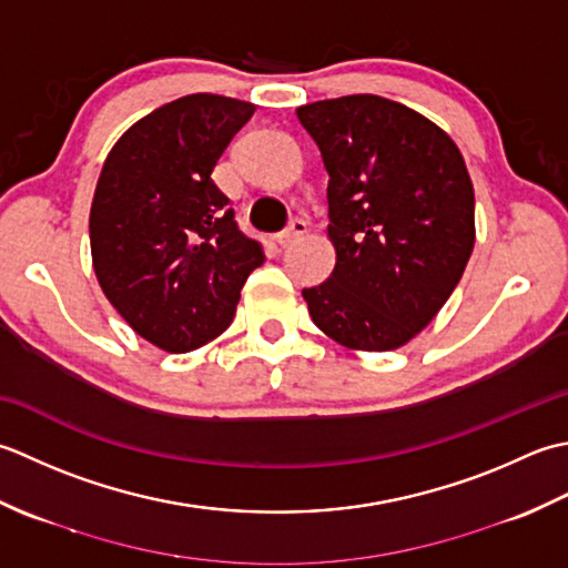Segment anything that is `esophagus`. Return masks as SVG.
Wrapping results in <instances>:
<instances>
[{"instance_id":"34e87169","label":"esophagus","mask_w":568,"mask_h":568,"mask_svg":"<svg viewBox=\"0 0 568 568\" xmlns=\"http://www.w3.org/2000/svg\"><path fill=\"white\" fill-rule=\"evenodd\" d=\"M306 220H301V217H294L292 223H288V227L284 230V233H280V237H276V242H280L282 247H288V245H294L296 240H301L306 235Z\"/></svg>"}]
</instances>
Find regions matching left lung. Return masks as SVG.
I'll list each match as a JSON object with an SVG mask.
<instances>
[{"instance_id":"left-lung-1","label":"left lung","mask_w":568,"mask_h":568,"mask_svg":"<svg viewBox=\"0 0 568 568\" xmlns=\"http://www.w3.org/2000/svg\"><path fill=\"white\" fill-rule=\"evenodd\" d=\"M328 171L335 267L304 288L316 326L351 351H395L454 294L476 245V195L442 126L379 95L296 110Z\"/></svg>"}]
</instances>
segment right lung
I'll return each instance as SVG.
<instances>
[{"instance_id":"add662e5","label":"right lung","mask_w":568,"mask_h":568,"mask_svg":"<svg viewBox=\"0 0 568 568\" xmlns=\"http://www.w3.org/2000/svg\"><path fill=\"white\" fill-rule=\"evenodd\" d=\"M252 112V102L211 92L179 98L132 124L100 171L92 267L118 314L161 351L189 353L217 338L264 262L213 181Z\"/></svg>"}]
</instances>
